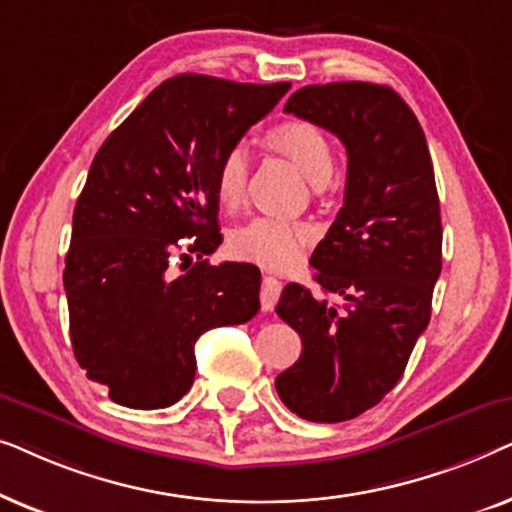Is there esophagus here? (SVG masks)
Returning <instances> with one entry per match:
<instances>
[{
	"label": "esophagus",
	"instance_id": "obj_1",
	"mask_svg": "<svg viewBox=\"0 0 512 512\" xmlns=\"http://www.w3.org/2000/svg\"><path fill=\"white\" fill-rule=\"evenodd\" d=\"M279 293H282V282H279L277 277L265 275L263 284H261V307H263V312H270L272 307L277 305Z\"/></svg>",
	"mask_w": 512,
	"mask_h": 512
}]
</instances>
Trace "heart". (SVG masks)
<instances>
[{
	"label": "heart",
	"mask_w": 512,
	"mask_h": 512,
	"mask_svg": "<svg viewBox=\"0 0 512 512\" xmlns=\"http://www.w3.org/2000/svg\"><path fill=\"white\" fill-rule=\"evenodd\" d=\"M263 144L270 151L289 158L312 184L321 186L333 172L331 139L319 125L310 121H282L263 135ZM249 163L247 153L233 146L223 153L214 172V191L223 207L233 209L242 202L247 191ZM312 230L303 221L277 219V216H254L233 230L228 247L230 254L242 261H251L265 268H289L303 254Z\"/></svg>",
	"instance_id": "heart-1"
}]
</instances>
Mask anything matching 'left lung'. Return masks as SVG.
Wrapping results in <instances>:
<instances>
[{
    "mask_svg": "<svg viewBox=\"0 0 512 512\" xmlns=\"http://www.w3.org/2000/svg\"><path fill=\"white\" fill-rule=\"evenodd\" d=\"M347 149L345 205L310 258L321 293L286 284L277 314L303 354L277 375L286 408L335 424L373 408L401 380L431 319L443 268V226L422 125L389 86H305L284 107Z\"/></svg>",
    "mask_w": 512,
    "mask_h": 512,
    "instance_id": "1",
    "label": "left lung"
}]
</instances>
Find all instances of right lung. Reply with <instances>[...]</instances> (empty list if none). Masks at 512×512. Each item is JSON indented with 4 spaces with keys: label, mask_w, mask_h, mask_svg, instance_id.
I'll list each match as a JSON object with an SVG mask.
<instances>
[{
    "label": "right lung",
    "mask_w": 512,
    "mask_h": 512,
    "mask_svg": "<svg viewBox=\"0 0 512 512\" xmlns=\"http://www.w3.org/2000/svg\"><path fill=\"white\" fill-rule=\"evenodd\" d=\"M291 83L167 79L104 139L76 200L65 258L74 356L125 408L177 403L195 377V340L256 317L261 272L198 261L172 277L170 256L221 244L214 172ZM186 256V254H181Z\"/></svg>",
    "instance_id": "1"
}]
</instances>
